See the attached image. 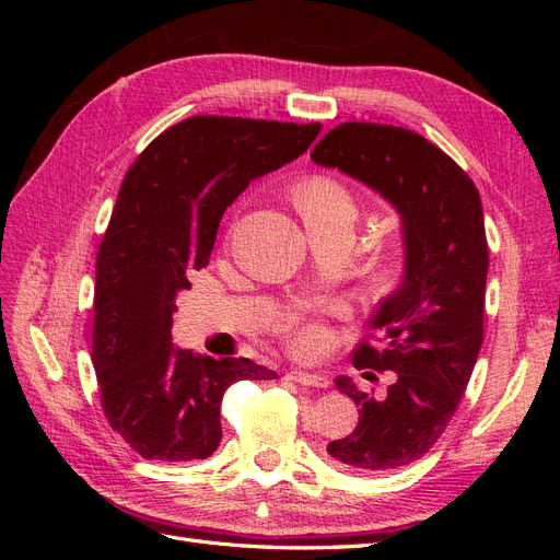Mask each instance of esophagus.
I'll use <instances>...</instances> for the list:
<instances>
[{
  "label": "esophagus",
  "mask_w": 560,
  "mask_h": 560,
  "mask_svg": "<svg viewBox=\"0 0 560 560\" xmlns=\"http://www.w3.org/2000/svg\"><path fill=\"white\" fill-rule=\"evenodd\" d=\"M290 376L294 383L301 385H311V387H329V378L322 376V374H311V371H303V369H290Z\"/></svg>",
  "instance_id": "obj_1"
}]
</instances>
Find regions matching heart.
<instances>
[{"label":"heart","instance_id":"b5f03b06","mask_svg":"<svg viewBox=\"0 0 560 560\" xmlns=\"http://www.w3.org/2000/svg\"><path fill=\"white\" fill-rule=\"evenodd\" d=\"M294 202L299 212L306 219L308 229H325L346 224L352 229L354 219H358V200L343 182H338L331 175H311L296 184ZM401 261V252H389L387 264L397 266ZM322 338V327L317 322H308L306 327L299 331V343L303 348L317 346Z\"/></svg>","mask_w":560,"mask_h":560}]
</instances>
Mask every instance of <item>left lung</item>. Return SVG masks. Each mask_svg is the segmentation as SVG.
<instances>
[{"label":"left lung","instance_id":"1","mask_svg":"<svg viewBox=\"0 0 560 560\" xmlns=\"http://www.w3.org/2000/svg\"><path fill=\"white\" fill-rule=\"evenodd\" d=\"M311 159L393 202L406 241L404 282L381 301L371 334L352 350L354 369L393 371L395 381L376 399L336 378V387L360 406V422L327 453L360 471L406 467L448 428L483 343L488 243L481 196L446 151L399 126L341 124L315 144Z\"/></svg>","mask_w":560,"mask_h":560}]
</instances>
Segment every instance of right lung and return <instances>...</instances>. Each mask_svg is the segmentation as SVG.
Returning a JSON list of instances; mask_svg holds the SVG:
<instances>
[{
  "instance_id": "obj_1",
  "label": "right lung",
  "mask_w": 560,
  "mask_h": 560,
  "mask_svg": "<svg viewBox=\"0 0 560 560\" xmlns=\"http://www.w3.org/2000/svg\"><path fill=\"white\" fill-rule=\"evenodd\" d=\"M319 124L191 116L135 159L97 249L93 366L114 432L147 460H206L222 442V397L278 378L245 358L173 348L175 294L206 268L219 219L249 182L299 159Z\"/></svg>"
}]
</instances>
